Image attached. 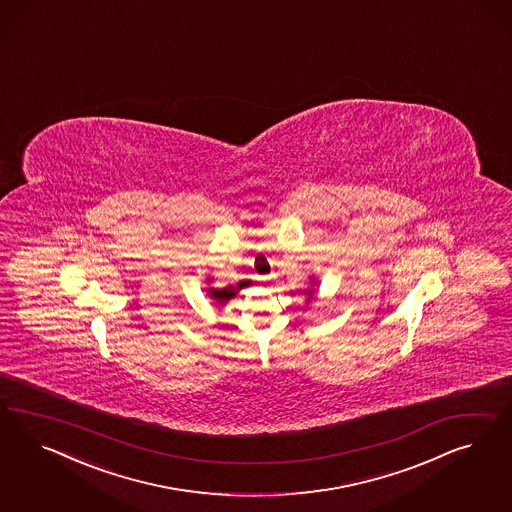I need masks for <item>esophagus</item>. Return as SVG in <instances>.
I'll return each instance as SVG.
<instances>
[{
    "label": "esophagus",
    "mask_w": 512,
    "mask_h": 512,
    "mask_svg": "<svg viewBox=\"0 0 512 512\" xmlns=\"http://www.w3.org/2000/svg\"><path fill=\"white\" fill-rule=\"evenodd\" d=\"M276 278V276H274V274H270V276H263V278H261V281H272V279Z\"/></svg>",
    "instance_id": "34e87169"
}]
</instances>
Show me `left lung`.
I'll use <instances>...</instances> for the list:
<instances>
[{"instance_id":"8db88e82","label":"left lung","mask_w":512,"mask_h":512,"mask_svg":"<svg viewBox=\"0 0 512 512\" xmlns=\"http://www.w3.org/2000/svg\"><path fill=\"white\" fill-rule=\"evenodd\" d=\"M298 295H306V302H310L315 298V293H317V278L315 276H311L310 278V287H306V289H300V291H296Z\"/></svg>"}]
</instances>
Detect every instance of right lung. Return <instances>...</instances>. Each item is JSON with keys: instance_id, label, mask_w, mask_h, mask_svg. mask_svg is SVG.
<instances>
[{"instance_id": "obj_1", "label": "right lung", "mask_w": 512, "mask_h": 512, "mask_svg": "<svg viewBox=\"0 0 512 512\" xmlns=\"http://www.w3.org/2000/svg\"><path fill=\"white\" fill-rule=\"evenodd\" d=\"M212 281L214 279H208V283H212ZM249 285H253L251 279H242L236 285H227V287H212V285H208L204 291H206V295L212 300L214 306H225L229 300H233L234 296L238 295L242 289L249 287Z\"/></svg>"}]
</instances>
